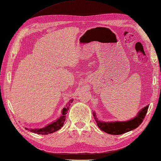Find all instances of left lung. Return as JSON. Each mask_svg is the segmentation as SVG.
Returning a JSON list of instances; mask_svg holds the SVG:
<instances>
[{"label":"left lung","mask_w":161,"mask_h":161,"mask_svg":"<svg viewBox=\"0 0 161 161\" xmlns=\"http://www.w3.org/2000/svg\"><path fill=\"white\" fill-rule=\"evenodd\" d=\"M149 105L146 106L140 111L134 118L127 121H115L104 122L99 119L95 111L93 112V117L97 123L98 127L102 131L111 135H119L135 129L141 124L147 112Z\"/></svg>","instance_id":"left-lung-1"}]
</instances>
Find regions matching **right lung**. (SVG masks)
<instances>
[{
	"mask_svg": "<svg viewBox=\"0 0 161 161\" xmlns=\"http://www.w3.org/2000/svg\"><path fill=\"white\" fill-rule=\"evenodd\" d=\"M73 100H74L73 99H71V100H69V102H68L67 104L66 105V107H65L62 109V111H61V116L59 118H57L55 121L51 122L50 124H48L43 128L28 129V128L25 127V129L27 130H29L30 131H31L32 133H37V134H42V135H47V134H49V133H54V132L58 131V130L60 129L63 126L64 123L65 122V119H66L68 111L70 108V103H72Z\"/></svg>",
	"mask_w": 161,
	"mask_h": 161,
	"instance_id": "add662e5",
	"label": "right lung"
}]
</instances>
